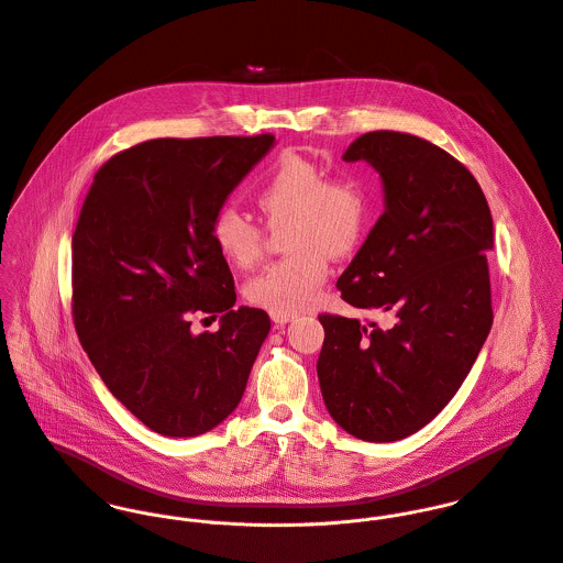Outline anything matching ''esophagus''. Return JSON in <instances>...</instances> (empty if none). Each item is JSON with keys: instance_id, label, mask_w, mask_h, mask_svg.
<instances>
[{"instance_id": "obj_1", "label": "esophagus", "mask_w": 563, "mask_h": 563, "mask_svg": "<svg viewBox=\"0 0 563 563\" xmlns=\"http://www.w3.org/2000/svg\"><path fill=\"white\" fill-rule=\"evenodd\" d=\"M297 314L295 312H271V319L275 324H286V322L292 321Z\"/></svg>"}]
</instances>
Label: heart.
Returning a JSON list of instances; mask_svg holds the SVG:
<instances>
[{"label":"heart","mask_w":563,"mask_h":563,"mask_svg":"<svg viewBox=\"0 0 563 563\" xmlns=\"http://www.w3.org/2000/svg\"><path fill=\"white\" fill-rule=\"evenodd\" d=\"M253 199L271 225L288 219L290 253L251 277L244 297L271 312L306 310L321 295L327 253L342 257L362 241L373 212L371 186L351 173L327 177L317 162L284 154ZM210 234L223 257L241 268L253 266L264 253V230L236 208H221Z\"/></svg>","instance_id":"obj_1"}]
</instances>
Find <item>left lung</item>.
<instances>
[{"instance_id":"left-lung-1","label":"left lung","mask_w":563,"mask_h":563,"mask_svg":"<svg viewBox=\"0 0 563 563\" xmlns=\"http://www.w3.org/2000/svg\"><path fill=\"white\" fill-rule=\"evenodd\" d=\"M342 158L379 170L386 210L335 286L349 306L395 322L321 314L317 373L346 433L395 442L455 397L489 333L492 214L475 175L413 134H362Z\"/></svg>"}]
</instances>
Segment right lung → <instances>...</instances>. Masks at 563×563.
I'll return each mask as SVG.
<instances>
[{
    "label": "right lung",
    "instance_id": "1",
    "mask_svg": "<svg viewBox=\"0 0 563 563\" xmlns=\"http://www.w3.org/2000/svg\"><path fill=\"white\" fill-rule=\"evenodd\" d=\"M273 134L154 139L95 173L74 234V324L88 360L143 424L168 438L214 429L241 402L271 329L239 308L210 225ZM195 316L222 317L195 336Z\"/></svg>",
    "mask_w": 563,
    "mask_h": 563
}]
</instances>
